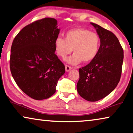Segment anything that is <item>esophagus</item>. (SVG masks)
<instances>
[{
    "label": "esophagus",
    "instance_id": "34e87169",
    "mask_svg": "<svg viewBox=\"0 0 133 133\" xmlns=\"http://www.w3.org/2000/svg\"><path fill=\"white\" fill-rule=\"evenodd\" d=\"M65 69H66V72H68L69 71H70L71 69H72V67H71L70 66H67V65H66V66H65Z\"/></svg>",
    "mask_w": 133,
    "mask_h": 133
}]
</instances>
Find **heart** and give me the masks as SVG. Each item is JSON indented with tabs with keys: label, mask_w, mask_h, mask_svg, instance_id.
I'll use <instances>...</instances> for the list:
<instances>
[{
	"label": "heart",
	"mask_w": 133,
	"mask_h": 133,
	"mask_svg": "<svg viewBox=\"0 0 133 133\" xmlns=\"http://www.w3.org/2000/svg\"><path fill=\"white\" fill-rule=\"evenodd\" d=\"M100 46V37L97 33L89 30L75 28L66 31L65 39L57 37L54 41V48L57 54L64 59L72 52L67 62L72 65L92 61L98 54Z\"/></svg>",
	"instance_id": "b5f03b06"
}]
</instances>
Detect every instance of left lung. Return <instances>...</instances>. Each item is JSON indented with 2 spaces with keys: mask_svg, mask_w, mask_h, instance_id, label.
Masks as SVG:
<instances>
[{
  "mask_svg": "<svg viewBox=\"0 0 133 133\" xmlns=\"http://www.w3.org/2000/svg\"><path fill=\"white\" fill-rule=\"evenodd\" d=\"M100 39L98 54L86 66L80 68L77 84L78 94L89 102H97L112 92L119 82L124 51L114 33L91 23Z\"/></svg>",
  "mask_w": 133,
  "mask_h": 133,
  "instance_id": "8db88e82",
  "label": "left lung"
}]
</instances>
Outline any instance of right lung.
<instances>
[{"instance_id": "obj_1", "label": "right lung", "mask_w": 133, "mask_h": 133, "mask_svg": "<svg viewBox=\"0 0 133 133\" xmlns=\"http://www.w3.org/2000/svg\"><path fill=\"white\" fill-rule=\"evenodd\" d=\"M60 31L56 19L45 18L24 27L13 41L12 76L19 88L35 100L52 96L65 73L64 65L55 54L54 41Z\"/></svg>"}]
</instances>
